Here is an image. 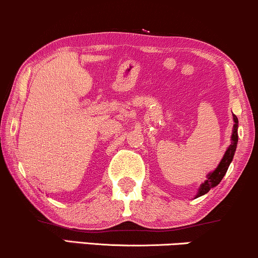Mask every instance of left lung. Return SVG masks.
<instances>
[{"instance_id": "8db88e82", "label": "left lung", "mask_w": 258, "mask_h": 258, "mask_svg": "<svg viewBox=\"0 0 258 258\" xmlns=\"http://www.w3.org/2000/svg\"><path fill=\"white\" fill-rule=\"evenodd\" d=\"M233 120H234V126H233V135H232V142L231 145H229L227 150H226L225 155H223V159L221 160V162L218 166V168L214 170L213 173H210L208 175V179L203 184L201 185L200 190H198V194L196 197L203 196L206 195L207 192H209V190L212 187H215L216 185H219V182L221 181L223 176H225L226 172H227L229 164H231L232 160H233L235 149H237V143H238V119L237 116L233 115Z\"/></svg>"}]
</instances>
